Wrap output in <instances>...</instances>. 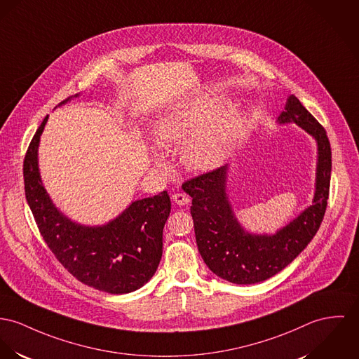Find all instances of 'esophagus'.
Returning <instances> with one entry per match:
<instances>
[{"instance_id":"obj_1","label":"esophagus","mask_w":359,"mask_h":359,"mask_svg":"<svg viewBox=\"0 0 359 359\" xmlns=\"http://www.w3.org/2000/svg\"><path fill=\"white\" fill-rule=\"evenodd\" d=\"M172 201H173L175 203L183 206V205H187V203L190 202V198H189L186 194L176 193L172 195Z\"/></svg>"}]
</instances>
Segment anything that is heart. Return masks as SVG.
Segmentation results:
<instances>
[{
	"label": "heart",
	"instance_id": "obj_1",
	"mask_svg": "<svg viewBox=\"0 0 359 359\" xmlns=\"http://www.w3.org/2000/svg\"><path fill=\"white\" fill-rule=\"evenodd\" d=\"M245 128L243 114L224 109L222 101L201 100L168 113L157 124L160 146L184 143L183 163L194 170L221 165L233 151Z\"/></svg>",
	"mask_w": 359,
	"mask_h": 359
}]
</instances>
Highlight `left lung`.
<instances>
[{
	"label": "left lung",
	"instance_id": "left-lung-1",
	"mask_svg": "<svg viewBox=\"0 0 359 359\" xmlns=\"http://www.w3.org/2000/svg\"><path fill=\"white\" fill-rule=\"evenodd\" d=\"M280 123H295L318 143L314 201L298 219L273 236L245 232L225 195L226 165L186 180L182 187L193 198L191 216L198 250L209 269L235 284H254L275 276L291 264L317 233L330 196L331 143L325 128L295 95L287 101Z\"/></svg>",
	"mask_w": 359,
	"mask_h": 359
}]
</instances>
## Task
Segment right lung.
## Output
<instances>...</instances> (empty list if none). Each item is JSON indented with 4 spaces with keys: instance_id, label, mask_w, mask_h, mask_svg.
Instances as JSON below:
<instances>
[{
    "instance_id": "add662e5",
    "label": "right lung",
    "mask_w": 359,
    "mask_h": 359,
    "mask_svg": "<svg viewBox=\"0 0 359 359\" xmlns=\"http://www.w3.org/2000/svg\"><path fill=\"white\" fill-rule=\"evenodd\" d=\"M46 116L31 139L23 163L25 191L38 229L55 258L84 284L109 294L133 292L156 273L163 229L170 213L166 191L130 205L104 226H83L64 217L42 186L36 151Z\"/></svg>"
}]
</instances>
